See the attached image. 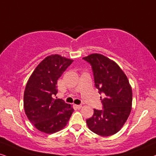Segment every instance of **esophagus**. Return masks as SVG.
<instances>
[{
  "instance_id": "obj_1",
  "label": "esophagus",
  "mask_w": 156,
  "mask_h": 156,
  "mask_svg": "<svg viewBox=\"0 0 156 156\" xmlns=\"http://www.w3.org/2000/svg\"><path fill=\"white\" fill-rule=\"evenodd\" d=\"M76 108L78 109H81V108H82L81 104H79V105H76Z\"/></svg>"
}]
</instances>
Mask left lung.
Masks as SVG:
<instances>
[{
    "mask_svg": "<svg viewBox=\"0 0 156 156\" xmlns=\"http://www.w3.org/2000/svg\"><path fill=\"white\" fill-rule=\"evenodd\" d=\"M83 59L91 66L96 87L104 96L101 97L103 109H94L86 124L90 130L98 135H113L122 129L130 114L132 87L123 70L107 57L94 53Z\"/></svg>",
    "mask_w": 156,
    "mask_h": 156,
    "instance_id": "8db88e82",
    "label": "left lung"
}]
</instances>
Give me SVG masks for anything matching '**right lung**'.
<instances>
[{
  "mask_svg": "<svg viewBox=\"0 0 156 156\" xmlns=\"http://www.w3.org/2000/svg\"><path fill=\"white\" fill-rule=\"evenodd\" d=\"M73 60L60 55L47 56L29 77L23 94V108L39 131L52 134L66 127L74 109L62 99H55L57 82Z\"/></svg>",
  "mask_w": 156,
  "mask_h": 156,
  "instance_id": "add662e5",
  "label": "right lung"
}]
</instances>
